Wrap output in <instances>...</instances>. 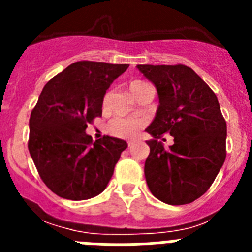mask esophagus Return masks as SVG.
Here are the masks:
<instances>
[{
  "label": "esophagus",
  "instance_id": "34e87169",
  "mask_svg": "<svg viewBox=\"0 0 252 252\" xmlns=\"http://www.w3.org/2000/svg\"><path fill=\"white\" fill-rule=\"evenodd\" d=\"M135 144H136V141H128L127 142V146H128V148H132V146L135 145Z\"/></svg>",
  "mask_w": 252,
  "mask_h": 252
}]
</instances>
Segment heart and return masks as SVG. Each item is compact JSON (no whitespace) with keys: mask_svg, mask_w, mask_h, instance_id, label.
I'll return each mask as SVG.
<instances>
[{"mask_svg":"<svg viewBox=\"0 0 252 252\" xmlns=\"http://www.w3.org/2000/svg\"><path fill=\"white\" fill-rule=\"evenodd\" d=\"M146 84L142 81H133L130 84L131 92L139 88L140 86ZM110 97V93H106L103 98V104L107 103ZM141 128V122L133 119H122V117H116L108 125V131L112 133L113 136L121 137V139H133L139 135V131Z\"/></svg>","mask_w":252,"mask_h":252,"instance_id":"1","label":"heart"}]
</instances>
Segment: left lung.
Here are the masks:
<instances>
[{"label": "left lung", "instance_id": "8db88e82", "mask_svg": "<svg viewBox=\"0 0 252 252\" xmlns=\"http://www.w3.org/2000/svg\"><path fill=\"white\" fill-rule=\"evenodd\" d=\"M155 84L159 94L157 116L146 128L150 154L145 178L150 192L171 206L188 204L212 186L226 159L227 125L215 92L189 66L137 65ZM175 137L165 149L157 139Z\"/></svg>", "mask_w": 252, "mask_h": 252}]
</instances>
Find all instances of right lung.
I'll return each mask as SVG.
<instances>
[{
  "label": "right lung",
  "mask_w": 252,
  "mask_h": 252,
  "mask_svg": "<svg viewBox=\"0 0 252 252\" xmlns=\"http://www.w3.org/2000/svg\"><path fill=\"white\" fill-rule=\"evenodd\" d=\"M128 64L81 60L51 78L30 116L29 151L51 192L83 201L106 189L127 142L103 136L93 142L87 124L102 116L106 91Z\"/></svg>",
  "instance_id": "1"
}]
</instances>
